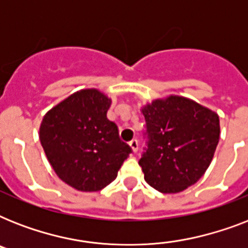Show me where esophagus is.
Segmentation results:
<instances>
[{
	"label": "esophagus",
	"instance_id": "esophagus-1",
	"mask_svg": "<svg viewBox=\"0 0 248 248\" xmlns=\"http://www.w3.org/2000/svg\"><path fill=\"white\" fill-rule=\"evenodd\" d=\"M128 145L131 147V149L134 153H136V152H138V149H139V143H138V140L136 139H132L131 141L128 143Z\"/></svg>",
	"mask_w": 248,
	"mask_h": 248
}]
</instances>
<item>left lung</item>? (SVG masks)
<instances>
[{"mask_svg":"<svg viewBox=\"0 0 248 248\" xmlns=\"http://www.w3.org/2000/svg\"><path fill=\"white\" fill-rule=\"evenodd\" d=\"M148 149L139 165L161 193L183 192L203 176L220 138L217 113L192 99L170 95L141 108Z\"/></svg>","mask_w":248,"mask_h":248,"instance_id":"obj_1","label":"left lung"}]
</instances>
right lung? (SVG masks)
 Wrapping results in <instances>:
<instances>
[{
	"label": "right lung",
	"instance_id": "right-lung-1",
	"mask_svg": "<svg viewBox=\"0 0 248 248\" xmlns=\"http://www.w3.org/2000/svg\"><path fill=\"white\" fill-rule=\"evenodd\" d=\"M112 100L96 89L65 97L44 116L40 140L55 173L72 188L97 192L117 177L131 153L107 118Z\"/></svg>",
	"mask_w": 248,
	"mask_h": 248
}]
</instances>
